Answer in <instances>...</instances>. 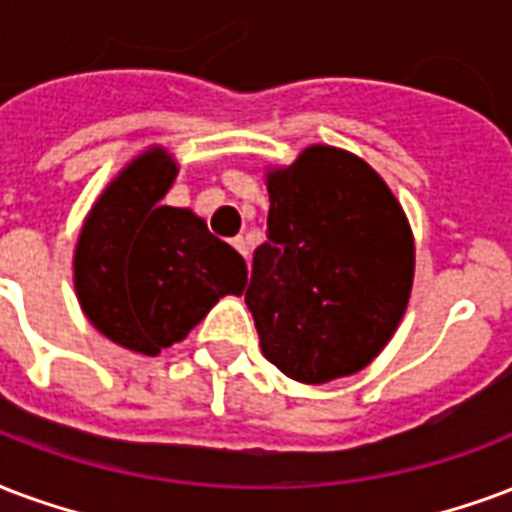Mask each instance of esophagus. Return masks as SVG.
I'll return each instance as SVG.
<instances>
[{
    "instance_id": "esophagus-1",
    "label": "esophagus",
    "mask_w": 512,
    "mask_h": 512,
    "mask_svg": "<svg viewBox=\"0 0 512 512\" xmlns=\"http://www.w3.org/2000/svg\"><path fill=\"white\" fill-rule=\"evenodd\" d=\"M233 246H236V249H238V252H241V255L249 257V244H246V238H244V236L233 238Z\"/></svg>"
}]
</instances>
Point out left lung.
<instances>
[{
    "instance_id": "obj_1",
    "label": "left lung",
    "mask_w": 512,
    "mask_h": 512,
    "mask_svg": "<svg viewBox=\"0 0 512 512\" xmlns=\"http://www.w3.org/2000/svg\"><path fill=\"white\" fill-rule=\"evenodd\" d=\"M266 184L268 238L244 295L263 355L309 385L361 372L410 301L415 244L399 200L333 146H309Z\"/></svg>"
}]
</instances>
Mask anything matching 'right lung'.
Returning a JSON list of instances; mask_svg holds the SVG:
<instances>
[{"label": "right lung", "instance_id": "1", "mask_svg": "<svg viewBox=\"0 0 512 512\" xmlns=\"http://www.w3.org/2000/svg\"><path fill=\"white\" fill-rule=\"evenodd\" d=\"M179 173L154 146L105 187L75 246V293L89 323L140 355L181 342L222 295H241L246 263L189 208L160 200Z\"/></svg>", "mask_w": 512, "mask_h": 512}]
</instances>
